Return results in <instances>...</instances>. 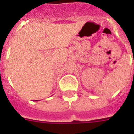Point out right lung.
I'll return each mask as SVG.
<instances>
[{
  "label": "right lung",
  "mask_w": 134,
  "mask_h": 134,
  "mask_svg": "<svg viewBox=\"0 0 134 134\" xmlns=\"http://www.w3.org/2000/svg\"><path fill=\"white\" fill-rule=\"evenodd\" d=\"M36 101H37V100H36Z\"/></svg>",
  "instance_id": "1"
}]
</instances>
